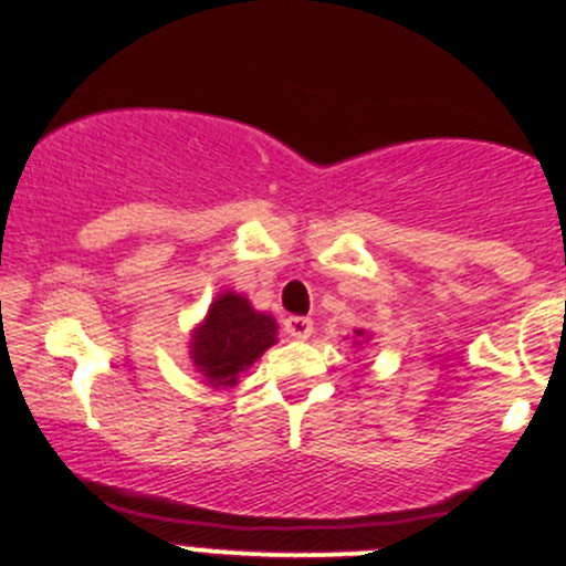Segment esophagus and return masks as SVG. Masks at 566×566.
<instances>
[{
    "instance_id": "obj_1",
    "label": "esophagus",
    "mask_w": 566,
    "mask_h": 566,
    "mask_svg": "<svg viewBox=\"0 0 566 566\" xmlns=\"http://www.w3.org/2000/svg\"><path fill=\"white\" fill-rule=\"evenodd\" d=\"M315 325L310 317H287L284 319V334L293 336V339H310Z\"/></svg>"
}]
</instances>
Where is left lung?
<instances>
[{"label": "left lung", "mask_w": 566, "mask_h": 566, "mask_svg": "<svg viewBox=\"0 0 566 566\" xmlns=\"http://www.w3.org/2000/svg\"><path fill=\"white\" fill-rule=\"evenodd\" d=\"M353 336H356V339H353V345H356V347H361V345H364V342H367V339H369V336H367V331H364V328L353 331Z\"/></svg>", "instance_id": "obj_1"}]
</instances>
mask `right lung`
I'll return each instance as SVG.
<instances>
[{
	"mask_svg": "<svg viewBox=\"0 0 566 566\" xmlns=\"http://www.w3.org/2000/svg\"><path fill=\"white\" fill-rule=\"evenodd\" d=\"M276 319L256 312L247 295L221 290L197 323L188 342V358L213 391L238 386L241 373L276 345Z\"/></svg>",
	"mask_w": 566,
	"mask_h": 566,
	"instance_id": "1",
	"label": "right lung"
}]
</instances>
